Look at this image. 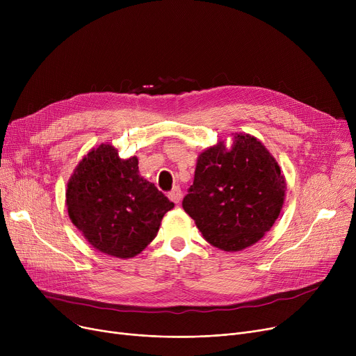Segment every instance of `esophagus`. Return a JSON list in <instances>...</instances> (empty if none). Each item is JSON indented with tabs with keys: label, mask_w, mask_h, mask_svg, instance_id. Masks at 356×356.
<instances>
[{
	"label": "esophagus",
	"mask_w": 356,
	"mask_h": 356,
	"mask_svg": "<svg viewBox=\"0 0 356 356\" xmlns=\"http://www.w3.org/2000/svg\"><path fill=\"white\" fill-rule=\"evenodd\" d=\"M168 197H170L175 203L180 202V199H181V189L179 188V186H176V188H173L170 191V193H168Z\"/></svg>",
	"instance_id": "1"
}]
</instances>
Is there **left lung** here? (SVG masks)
Segmentation results:
<instances>
[{
	"mask_svg": "<svg viewBox=\"0 0 356 356\" xmlns=\"http://www.w3.org/2000/svg\"><path fill=\"white\" fill-rule=\"evenodd\" d=\"M282 170L257 138L235 136L203 152L181 207L203 238L223 251L244 250L264 236L283 208Z\"/></svg>",
	"mask_w": 356,
	"mask_h": 356,
	"instance_id": "1",
	"label": "left lung"
}]
</instances>
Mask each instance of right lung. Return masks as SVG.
Wrapping results in <instances>:
<instances>
[{"instance_id": "1", "label": "right lung", "mask_w": 356, "mask_h": 356, "mask_svg": "<svg viewBox=\"0 0 356 356\" xmlns=\"http://www.w3.org/2000/svg\"><path fill=\"white\" fill-rule=\"evenodd\" d=\"M67 212L98 251L129 258L152 242L163 216L175 208L153 183L138 175L137 157L120 159L112 145H99L74 168L66 191Z\"/></svg>"}]
</instances>
